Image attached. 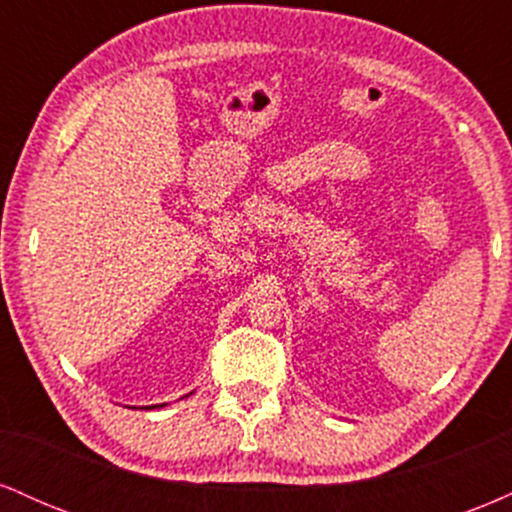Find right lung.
Segmentation results:
<instances>
[{"label": "right lung", "mask_w": 512, "mask_h": 512, "mask_svg": "<svg viewBox=\"0 0 512 512\" xmlns=\"http://www.w3.org/2000/svg\"><path fill=\"white\" fill-rule=\"evenodd\" d=\"M192 395V392H190ZM154 407H166V404H154ZM154 407H144V409H154Z\"/></svg>", "instance_id": "obj_1"}]
</instances>
